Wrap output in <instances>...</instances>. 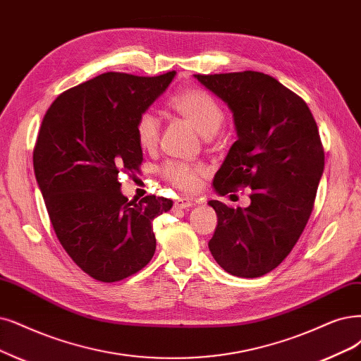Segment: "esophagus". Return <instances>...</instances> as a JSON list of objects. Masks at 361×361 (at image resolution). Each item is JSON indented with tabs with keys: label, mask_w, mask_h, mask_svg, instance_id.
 <instances>
[{
	"label": "esophagus",
	"mask_w": 361,
	"mask_h": 361,
	"mask_svg": "<svg viewBox=\"0 0 361 361\" xmlns=\"http://www.w3.org/2000/svg\"><path fill=\"white\" fill-rule=\"evenodd\" d=\"M190 205H192V202L189 201V199L180 197V199H177L176 204H173V209H176V211H178V209H185V208H189Z\"/></svg>",
	"instance_id": "obj_1"
}]
</instances>
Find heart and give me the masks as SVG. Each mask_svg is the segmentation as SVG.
Here are the masks:
<instances>
[{
    "label": "heart",
    "instance_id": "heart-1",
    "mask_svg": "<svg viewBox=\"0 0 361 361\" xmlns=\"http://www.w3.org/2000/svg\"><path fill=\"white\" fill-rule=\"evenodd\" d=\"M169 106L190 122L204 137L214 135L224 120V111L219 101L202 89H184L176 93L169 101ZM135 133L142 149H153L159 140L156 116L152 113L141 114L137 120ZM201 173L202 171L199 168L183 162H171L165 166V177L184 192L197 189Z\"/></svg>",
    "mask_w": 361,
    "mask_h": 361
}]
</instances>
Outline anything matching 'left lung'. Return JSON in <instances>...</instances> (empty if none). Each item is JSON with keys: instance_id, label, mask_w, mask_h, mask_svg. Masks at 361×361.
Here are the masks:
<instances>
[{"instance_id": "left-lung-1", "label": "left lung", "mask_w": 361, "mask_h": 361, "mask_svg": "<svg viewBox=\"0 0 361 361\" xmlns=\"http://www.w3.org/2000/svg\"><path fill=\"white\" fill-rule=\"evenodd\" d=\"M195 78L229 106L238 137L212 181L216 192L252 190L247 208L208 202L217 214L208 248L226 272L262 276L288 256L311 216L324 169L317 123L306 102L268 74Z\"/></svg>"}]
</instances>
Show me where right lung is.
<instances>
[{
  "instance_id": "obj_1",
  "label": "right lung",
  "mask_w": 361,
  "mask_h": 361,
  "mask_svg": "<svg viewBox=\"0 0 361 361\" xmlns=\"http://www.w3.org/2000/svg\"><path fill=\"white\" fill-rule=\"evenodd\" d=\"M176 71L156 77L104 73L66 90L47 110L34 149V172L53 229L92 278L120 281L156 250L153 220L171 199H129L118 173L138 171L135 125L168 89Z\"/></svg>"
}]
</instances>
